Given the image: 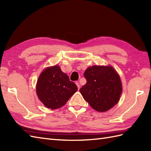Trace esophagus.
<instances>
[{"label": "esophagus", "instance_id": "obj_1", "mask_svg": "<svg viewBox=\"0 0 151 151\" xmlns=\"http://www.w3.org/2000/svg\"><path fill=\"white\" fill-rule=\"evenodd\" d=\"M76 86H77V87H78V89H79L80 88H81V85H80L79 82H76Z\"/></svg>", "mask_w": 151, "mask_h": 151}]
</instances>
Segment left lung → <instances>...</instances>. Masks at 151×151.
Segmentation results:
<instances>
[{"mask_svg":"<svg viewBox=\"0 0 151 151\" xmlns=\"http://www.w3.org/2000/svg\"><path fill=\"white\" fill-rule=\"evenodd\" d=\"M84 75L87 82L80 91L95 110L106 111L119 101L122 93L121 78L111 66L89 67Z\"/></svg>","mask_w":151,"mask_h":151,"instance_id":"1","label":"left lung"}]
</instances>
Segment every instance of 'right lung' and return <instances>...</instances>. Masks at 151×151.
Here are the masks:
<instances>
[{
  "instance_id": "1",
  "label": "right lung",
  "mask_w": 151,
  "mask_h": 151,
  "mask_svg": "<svg viewBox=\"0 0 151 151\" xmlns=\"http://www.w3.org/2000/svg\"><path fill=\"white\" fill-rule=\"evenodd\" d=\"M75 83L62 71L60 66L47 67L41 73L36 85V93L41 102L52 110L65 104L70 97L77 91Z\"/></svg>"
}]
</instances>
